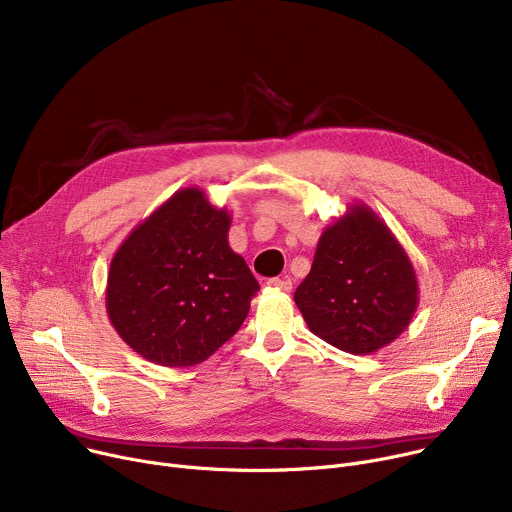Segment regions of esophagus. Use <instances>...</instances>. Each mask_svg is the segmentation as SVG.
<instances>
[{
	"mask_svg": "<svg viewBox=\"0 0 512 512\" xmlns=\"http://www.w3.org/2000/svg\"><path fill=\"white\" fill-rule=\"evenodd\" d=\"M267 286L269 288H276V290H282V292H290L292 290V280L290 278H271L269 282H267Z\"/></svg>",
	"mask_w": 512,
	"mask_h": 512,
	"instance_id": "obj_1",
	"label": "esophagus"
}]
</instances>
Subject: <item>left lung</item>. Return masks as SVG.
I'll use <instances>...</instances> for the list:
<instances>
[{"label":"left lung","mask_w":512,"mask_h":512,"mask_svg":"<svg viewBox=\"0 0 512 512\" xmlns=\"http://www.w3.org/2000/svg\"><path fill=\"white\" fill-rule=\"evenodd\" d=\"M416 269L389 226L366 203L329 224L294 302L309 329L337 350L379 352L418 309Z\"/></svg>","instance_id":"8db88e82"}]
</instances>
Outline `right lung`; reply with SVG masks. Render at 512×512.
<instances>
[{"mask_svg":"<svg viewBox=\"0 0 512 512\" xmlns=\"http://www.w3.org/2000/svg\"><path fill=\"white\" fill-rule=\"evenodd\" d=\"M230 214L179 189L131 230L111 259L107 313L142 358L187 368L241 329L259 284L228 245Z\"/></svg>","mask_w":512,"mask_h":512,"instance_id":"obj_1","label":"right lung"}]
</instances>
